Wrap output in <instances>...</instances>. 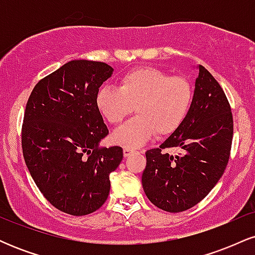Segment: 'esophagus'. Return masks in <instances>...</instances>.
Returning a JSON list of instances; mask_svg holds the SVG:
<instances>
[{"label": "esophagus", "instance_id": "esophagus-1", "mask_svg": "<svg viewBox=\"0 0 255 255\" xmlns=\"http://www.w3.org/2000/svg\"><path fill=\"white\" fill-rule=\"evenodd\" d=\"M135 150L134 148H130V147H124V156L125 157H129L131 153H134Z\"/></svg>", "mask_w": 255, "mask_h": 255}]
</instances>
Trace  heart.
I'll return each instance as SVG.
<instances>
[{"mask_svg": "<svg viewBox=\"0 0 255 255\" xmlns=\"http://www.w3.org/2000/svg\"><path fill=\"white\" fill-rule=\"evenodd\" d=\"M193 96V86L187 79L144 67L122 75L119 89H99L96 105L114 126L121 124L135 108V118L114 131L113 140L126 147H137L154 134L164 136L177 130L191 110Z\"/></svg>", "mask_w": 255, "mask_h": 255, "instance_id": "obj_1", "label": "heart"}]
</instances>
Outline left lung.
Wrapping results in <instances>:
<instances>
[{
	"instance_id": "obj_1",
	"label": "left lung",
	"mask_w": 255,
	"mask_h": 255,
	"mask_svg": "<svg viewBox=\"0 0 255 255\" xmlns=\"http://www.w3.org/2000/svg\"><path fill=\"white\" fill-rule=\"evenodd\" d=\"M188 115L158 148L146 152L141 183L154 206L182 212L200 203L227 168L233 141V114L218 81L199 64ZM175 147L179 153L162 151Z\"/></svg>"
}]
</instances>
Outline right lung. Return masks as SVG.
<instances>
[{"label": "right lung", "mask_w": 255, "mask_h": 255, "mask_svg": "<svg viewBox=\"0 0 255 255\" xmlns=\"http://www.w3.org/2000/svg\"><path fill=\"white\" fill-rule=\"evenodd\" d=\"M104 62L73 60L38 83L22 125V153L46 200L73 216L95 212L110 192V174L124 158L120 146L99 148L109 134L96 105L113 75Z\"/></svg>", "instance_id": "obj_1"}]
</instances>
